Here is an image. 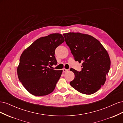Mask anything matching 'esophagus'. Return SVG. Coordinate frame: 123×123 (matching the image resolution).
I'll return each mask as SVG.
<instances>
[{"mask_svg": "<svg viewBox=\"0 0 123 123\" xmlns=\"http://www.w3.org/2000/svg\"><path fill=\"white\" fill-rule=\"evenodd\" d=\"M68 71V69H65V68L62 69V71H63V72H67V71Z\"/></svg>", "mask_w": 123, "mask_h": 123, "instance_id": "obj_1", "label": "esophagus"}]
</instances>
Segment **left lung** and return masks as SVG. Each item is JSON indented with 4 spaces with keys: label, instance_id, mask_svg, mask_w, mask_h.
Masks as SVG:
<instances>
[{
    "label": "left lung",
    "instance_id": "obj_1",
    "mask_svg": "<svg viewBox=\"0 0 123 123\" xmlns=\"http://www.w3.org/2000/svg\"><path fill=\"white\" fill-rule=\"evenodd\" d=\"M63 35L74 59L83 62L81 71L70 69L75 75L70 85L81 93H94L106 80L111 64L108 53L101 43L91 35L74 32Z\"/></svg>",
    "mask_w": 123,
    "mask_h": 123
}]
</instances>
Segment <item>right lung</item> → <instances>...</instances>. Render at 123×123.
Wrapping results in <instances>:
<instances>
[{
	"mask_svg": "<svg viewBox=\"0 0 123 123\" xmlns=\"http://www.w3.org/2000/svg\"><path fill=\"white\" fill-rule=\"evenodd\" d=\"M64 42L61 34L53 33L36 40L21 54L18 77L32 95H46L54 90L62 70L51 69L49 67L57 65L55 50Z\"/></svg>",
	"mask_w": 123,
	"mask_h": 123,
	"instance_id": "right-lung-1",
	"label": "right lung"
}]
</instances>
